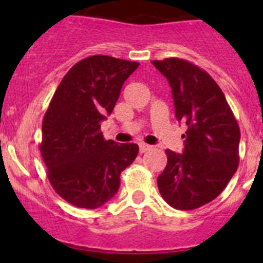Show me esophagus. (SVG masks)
<instances>
[{"label": "esophagus", "mask_w": 263, "mask_h": 263, "mask_svg": "<svg viewBox=\"0 0 263 263\" xmlns=\"http://www.w3.org/2000/svg\"><path fill=\"white\" fill-rule=\"evenodd\" d=\"M153 146L146 145V143H139V153H146L148 150H152Z\"/></svg>", "instance_id": "1"}]
</instances>
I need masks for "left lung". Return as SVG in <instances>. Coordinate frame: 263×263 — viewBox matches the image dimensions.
Segmentation results:
<instances>
[{
  "label": "left lung",
  "mask_w": 263,
  "mask_h": 263,
  "mask_svg": "<svg viewBox=\"0 0 263 263\" xmlns=\"http://www.w3.org/2000/svg\"><path fill=\"white\" fill-rule=\"evenodd\" d=\"M152 63L171 87L176 120L187 125L183 154L166 150L167 166L158 176V188L176 210H196L221 194L237 171L240 127L205 71L178 58Z\"/></svg>",
  "instance_id": "obj_1"
}]
</instances>
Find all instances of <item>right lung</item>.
<instances>
[{"label":"right lung","mask_w":263,"mask_h":263,"mask_svg":"<svg viewBox=\"0 0 263 263\" xmlns=\"http://www.w3.org/2000/svg\"><path fill=\"white\" fill-rule=\"evenodd\" d=\"M138 66L106 55L88 57L67 72L53 93L39 150L51 185L72 205L95 210L110 200L121 173L138 155V145L105 141L100 130Z\"/></svg>","instance_id":"right-lung-1"}]
</instances>
